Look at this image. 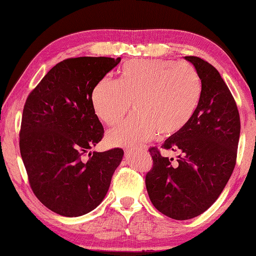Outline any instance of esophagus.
Segmentation results:
<instances>
[{
	"label": "esophagus",
	"mask_w": 256,
	"mask_h": 256,
	"mask_svg": "<svg viewBox=\"0 0 256 256\" xmlns=\"http://www.w3.org/2000/svg\"><path fill=\"white\" fill-rule=\"evenodd\" d=\"M140 148H142H142H144V147H140Z\"/></svg>",
	"instance_id": "esophagus-1"
}]
</instances>
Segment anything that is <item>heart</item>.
<instances>
[{"instance_id":"1","label":"heart","mask_w":256,"mask_h":256,"mask_svg":"<svg viewBox=\"0 0 256 256\" xmlns=\"http://www.w3.org/2000/svg\"><path fill=\"white\" fill-rule=\"evenodd\" d=\"M200 80L189 64L139 59L123 64L120 80L103 78L92 94L96 116L112 126L130 112L136 114L111 130V146H128L152 139L158 133L169 136L181 131L192 117L200 97Z\"/></svg>"}]
</instances>
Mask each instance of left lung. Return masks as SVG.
Instances as JSON below:
<instances>
[{"label":"left lung","mask_w":256,"mask_h":256,"mask_svg":"<svg viewBox=\"0 0 256 256\" xmlns=\"http://www.w3.org/2000/svg\"><path fill=\"white\" fill-rule=\"evenodd\" d=\"M196 68L202 90L188 124L161 146L180 152L176 162L150 147L152 169L146 189L156 210L176 220L206 211L231 178L236 161L240 116L219 72L198 56H186Z\"/></svg>","instance_id":"1"}]
</instances>
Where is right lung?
<instances>
[{"mask_svg":"<svg viewBox=\"0 0 256 256\" xmlns=\"http://www.w3.org/2000/svg\"><path fill=\"white\" fill-rule=\"evenodd\" d=\"M120 58L80 56L56 64L28 94L20 150L36 197L64 217L94 210L106 197L124 150L84 156L102 140L92 94Z\"/></svg>","mask_w":256,"mask_h":256,"instance_id":"obj_1","label":"right lung"}]
</instances>
